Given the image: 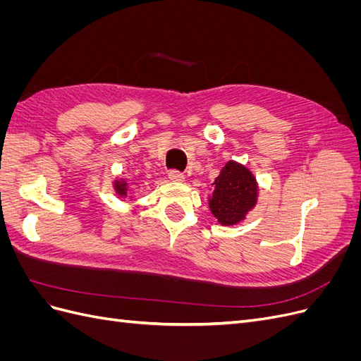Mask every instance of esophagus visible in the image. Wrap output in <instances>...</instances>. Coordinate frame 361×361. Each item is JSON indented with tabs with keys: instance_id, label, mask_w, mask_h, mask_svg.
<instances>
[{
	"instance_id": "1",
	"label": "esophagus",
	"mask_w": 361,
	"mask_h": 361,
	"mask_svg": "<svg viewBox=\"0 0 361 361\" xmlns=\"http://www.w3.org/2000/svg\"><path fill=\"white\" fill-rule=\"evenodd\" d=\"M169 179H170L171 182H183V180H185V176H183V174H182L180 171H178V170H171V171L169 173Z\"/></svg>"
}]
</instances>
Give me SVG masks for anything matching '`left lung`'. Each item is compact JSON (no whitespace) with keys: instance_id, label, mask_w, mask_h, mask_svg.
I'll return each mask as SVG.
<instances>
[{"instance_id":"1","label":"left lung","mask_w":361,"mask_h":361,"mask_svg":"<svg viewBox=\"0 0 361 361\" xmlns=\"http://www.w3.org/2000/svg\"><path fill=\"white\" fill-rule=\"evenodd\" d=\"M212 185L209 209L223 226L241 223L257 203L256 178L243 164L228 161Z\"/></svg>"}]
</instances>
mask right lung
Returning <instances> with one entry per match:
<instances>
[{"label":"right lung","instance_id":"add662e5","mask_svg":"<svg viewBox=\"0 0 361 361\" xmlns=\"http://www.w3.org/2000/svg\"><path fill=\"white\" fill-rule=\"evenodd\" d=\"M128 187H129V185H128V182L125 179H117L114 182V190H116L117 195H120V197H126Z\"/></svg>","mask_w":361,"mask_h":361}]
</instances>
